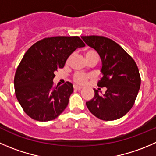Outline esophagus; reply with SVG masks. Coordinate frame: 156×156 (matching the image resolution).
Instances as JSON below:
<instances>
[{
    "mask_svg": "<svg viewBox=\"0 0 156 156\" xmlns=\"http://www.w3.org/2000/svg\"><path fill=\"white\" fill-rule=\"evenodd\" d=\"M74 89H75V90H81V89H82V87H80V86H78V85H74Z\"/></svg>",
    "mask_w": 156,
    "mask_h": 156,
    "instance_id": "obj_1",
    "label": "esophagus"
}]
</instances>
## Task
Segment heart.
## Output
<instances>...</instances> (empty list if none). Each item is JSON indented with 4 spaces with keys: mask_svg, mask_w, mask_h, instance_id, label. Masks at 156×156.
Wrapping results in <instances>:
<instances>
[{
    "mask_svg": "<svg viewBox=\"0 0 156 156\" xmlns=\"http://www.w3.org/2000/svg\"><path fill=\"white\" fill-rule=\"evenodd\" d=\"M84 56H85L86 60L88 59V58H91V57H98V53L96 52V51H94V49H87V50L84 51ZM69 60V58L68 59V61ZM91 77V75H88V74L85 73H81V72H78V73L75 74L73 77V80L76 84H82L84 83H85L87 81V79Z\"/></svg>",
    "mask_w": 156,
    "mask_h": 156,
    "instance_id": "heart-1",
    "label": "heart"
}]
</instances>
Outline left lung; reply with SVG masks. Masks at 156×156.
I'll return each mask as SVG.
<instances>
[{
  "label": "left lung",
  "mask_w": 156,
  "mask_h": 156,
  "mask_svg": "<svg viewBox=\"0 0 156 156\" xmlns=\"http://www.w3.org/2000/svg\"><path fill=\"white\" fill-rule=\"evenodd\" d=\"M84 43L101 57L103 76L98 87H107L104 94L94 90V96L86 102L96 117L106 121L115 120L129 111L135 103L141 84L140 72L133 58L116 43L101 36H81Z\"/></svg>",
  "instance_id": "obj_1"
}]
</instances>
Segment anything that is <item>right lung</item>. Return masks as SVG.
<instances>
[{
  "mask_svg": "<svg viewBox=\"0 0 156 156\" xmlns=\"http://www.w3.org/2000/svg\"><path fill=\"white\" fill-rule=\"evenodd\" d=\"M85 44L78 36H54L36 42L16 69L14 88L18 102L32 119L46 122L58 117L69 104L72 83L53 86L55 72L69 55Z\"/></svg>",
  "mask_w": 156,
  "mask_h": 156,
  "instance_id": "right-lung-1",
  "label": "right lung"
}]
</instances>
